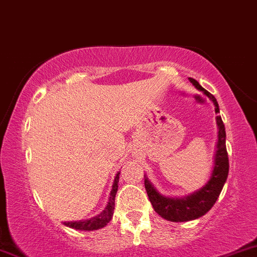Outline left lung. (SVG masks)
Listing matches in <instances>:
<instances>
[{"mask_svg": "<svg viewBox=\"0 0 257 257\" xmlns=\"http://www.w3.org/2000/svg\"><path fill=\"white\" fill-rule=\"evenodd\" d=\"M188 79L197 89L202 91L205 96H208L214 104L215 113H217L216 124L219 132H217V143L216 149H215L214 166L210 178L203 187L194 191L193 193H190L188 196L184 197L164 196L150 181L146 174L144 175L147 196H149V199L155 211L158 215H161L163 219L173 221V222H185V221L196 220L208 213L213 208L217 198H219L223 185H225L227 180V176H228L229 168L228 155H227L226 150V131L225 124H223L221 116L219 114V104H217L215 96L211 95L208 90H205L196 79Z\"/></svg>", "mask_w": 257, "mask_h": 257, "instance_id": "left-lung-1", "label": "left lung"}]
</instances>
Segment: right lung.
<instances>
[{"instance_id":"right-lung-1","label":"right lung","mask_w":257,"mask_h":257,"mask_svg":"<svg viewBox=\"0 0 257 257\" xmlns=\"http://www.w3.org/2000/svg\"><path fill=\"white\" fill-rule=\"evenodd\" d=\"M119 174L118 172L116 174L114 178L113 185H112V190L110 192V198H108L107 204H106L105 209L96 216L90 217L88 220H79V221H67V222H63L65 226L70 227L73 229H79V231H95V229L102 228L110 222L113 215L114 209V198H116L117 190H118V181H119Z\"/></svg>"}]
</instances>
